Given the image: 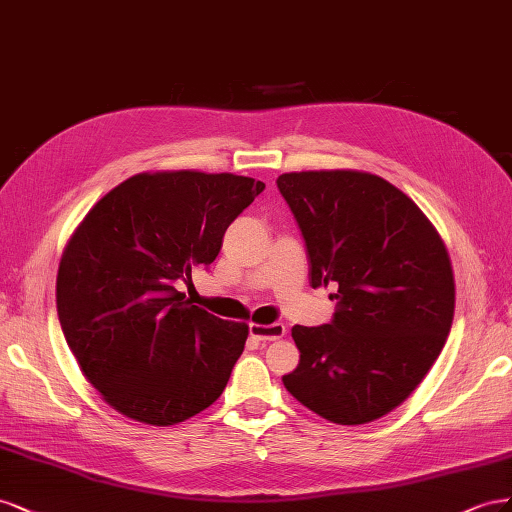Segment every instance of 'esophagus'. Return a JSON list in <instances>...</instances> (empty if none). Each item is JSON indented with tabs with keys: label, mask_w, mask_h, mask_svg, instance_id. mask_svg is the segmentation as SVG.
<instances>
[{
	"label": "esophagus",
	"mask_w": 512,
	"mask_h": 512,
	"mask_svg": "<svg viewBox=\"0 0 512 512\" xmlns=\"http://www.w3.org/2000/svg\"><path fill=\"white\" fill-rule=\"evenodd\" d=\"M248 332H251V339L255 341H276V339H283L287 330L283 324H270V326L251 324Z\"/></svg>",
	"instance_id": "1"
}]
</instances>
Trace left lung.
I'll return each mask as SVG.
<instances>
[{
	"label": "left lung",
	"mask_w": 512,
	"mask_h": 512,
	"mask_svg": "<svg viewBox=\"0 0 512 512\" xmlns=\"http://www.w3.org/2000/svg\"><path fill=\"white\" fill-rule=\"evenodd\" d=\"M276 186L309 255L311 287L337 285L330 324L294 326V397L337 425L401 405L448 339L455 279L446 246L416 203L364 171L283 173Z\"/></svg>",
	"instance_id": "8db88e82"
}]
</instances>
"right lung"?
Wrapping results in <instances>:
<instances>
[{"label":"right lung","mask_w":512,"mask_h":512,"mask_svg":"<svg viewBox=\"0 0 512 512\" xmlns=\"http://www.w3.org/2000/svg\"><path fill=\"white\" fill-rule=\"evenodd\" d=\"M266 184L233 173H137L87 212L57 270L70 352L113 410L169 427L221 397L248 326L175 289L210 266Z\"/></svg>","instance_id":"add662e5"}]
</instances>
